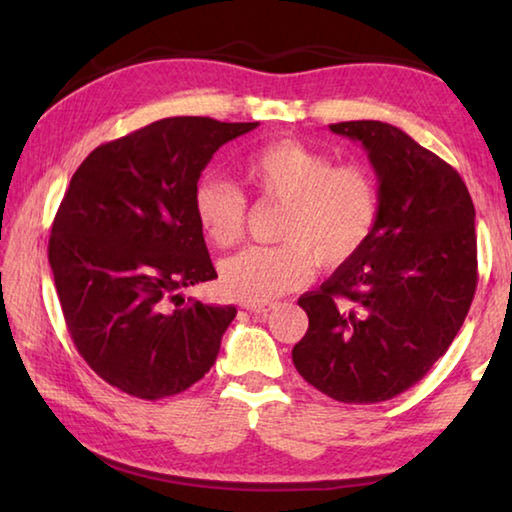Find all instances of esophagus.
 Wrapping results in <instances>:
<instances>
[{
	"instance_id": "esophagus-1",
	"label": "esophagus",
	"mask_w": 512,
	"mask_h": 512,
	"mask_svg": "<svg viewBox=\"0 0 512 512\" xmlns=\"http://www.w3.org/2000/svg\"><path fill=\"white\" fill-rule=\"evenodd\" d=\"M244 309H248L250 314H257V316H266L268 311L273 309V302H244V305H241Z\"/></svg>"
}]
</instances>
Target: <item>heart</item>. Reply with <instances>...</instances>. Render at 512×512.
Instances as JSON below:
<instances>
[{
	"label": "heart",
	"mask_w": 512,
	"mask_h": 512,
	"mask_svg": "<svg viewBox=\"0 0 512 512\" xmlns=\"http://www.w3.org/2000/svg\"><path fill=\"white\" fill-rule=\"evenodd\" d=\"M257 194L284 203L280 246H253L223 259L221 289L230 298L266 302L314 277L316 262L336 268L359 253L379 219V187L361 164H334L325 151L298 140L259 146L241 164ZM194 216L216 248L237 244L248 203L235 185L205 178L194 189Z\"/></svg>",
	"instance_id": "heart-1"
}]
</instances>
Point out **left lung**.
<instances>
[{"label":"left lung","instance_id":"8db88e82","mask_svg":"<svg viewBox=\"0 0 512 512\" xmlns=\"http://www.w3.org/2000/svg\"><path fill=\"white\" fill-rule=\"evenodd\" d=\"M329 131L359 142L379 183L370 239L300 296L309 329L293 348L302 379L332 400H391L452 345L476 291L474 203L458 171L384 121Z\"/></svg>","mask_w":512,"mask_h":512}]
</instances>
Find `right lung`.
Returning a JSON list of instances; mask_svg holds the SVG:
<instances>
[{
	"label": "right lung",
	"mask_w": 512,
	"mask_h": 512,
	"mask_svg": "<svg viewBox=\"0 0 512 512\" xmlns=\"http://www.w3.org/2000/svg\"><path fill=\"white\" fill-rule=\"evenodd\" d=\"M257 126L160 119L97 146L72 176L49 264L76 350L119 391L160 400L214 366L237 309L183 298L216 277L192 198L212 155Z\"/></svg>",
	"instance_id": "right-lung-1"
}]
</instances>
